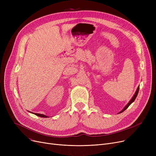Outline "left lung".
I'll list each match as a JSON object with an SVG mask.
<instances>
[{"mask_svg":"<svg viewBox=\"0 0 156 156\" xmlns=\"http://www.w3.org/2000/svg\"><path fill=\"white\" fill-rule=\"evenodd\" d=\"M139 87H138V88H137V90H136V92H135V95H133V97H132V99H131V101L128 102V104L125 106V108L123 109H122L119 113H121V112H123L124 111H125L128 107H129V105L131 104H132L133 102H134V101L135 100V99H136V96H137V95H138V90H139Z\"/></svg>","mask_w":156,"mask_h":156,"instance_id":"8db88e82","label":"left lung"}]
</instances>
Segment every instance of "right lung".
<instances>
[{
  "mask_svg": "<svg viewBox=\"0 0 156 156\" xmlns=\"http://www.w3.org/2000/svg\"><path fill=\"white\" fill-rule=\"evenodd\" d=\"M34 114H35V115H37V116H39V117H42V118H47V116H45V115H44V114H38V113H34Z\"/></svg>",
  "mask_w": 156,
  "mask_h": 156,
  "instance_id": "obj_1",
  "label": "right lung"
}]
</instances>
